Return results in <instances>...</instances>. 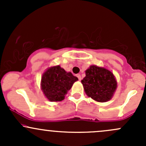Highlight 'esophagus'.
Instances as JSON below:
<instances>
[{
  "instance_id": "1",
  "label": "esophagus",
  "mask_w": 146,
  "mask_h": 146,
  "mask_svg": "<svg viewBox=\"0 0 146 146\" xmlns=\"http://www.w3.org/2000/svg\"><path fill=\"white\" fill-rule=\"evenodd\" d=\"M77 77H78V78L79 80H81V76H80V74H78Z\"/></svg>"
}]
</instances>
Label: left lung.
Returning <instances> with one entry per match:
<instances>
[{
	"label": "left lung",
	"instance_id": "1",
	"mask_svg": "<svg viewBox=\"0 0 146 146\" xmlns=\"http://www.w3.org/2000/svg\"><path fill=\"white\" fill-rule=\"evenodd\" d=\"M86 95L94 100L106 102L112 98L117 88L115 76L107 68L92 65L81 80Z\"/></svg>",
	"mask_w": 146,
	"mask_h": 146
}]
</instances>
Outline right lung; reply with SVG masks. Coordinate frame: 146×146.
Segmentation results:
<instances>
[{"mask_svg":"<svg viewBox=\"0 0 146 146\" xmlns=\"http://www.w3.org/2000/svg\"><path fill=\"white\" fill-rule=\"evenodd\" d=\"M77 80H78L77 77L70 72H66L59 65L51 66L42 75L41 89L50 102L62 101Z\"/></svg>","mask_w":146,"mask_h":146,"instance_id":"obj_1","label":"right lung"}]
</instances>
